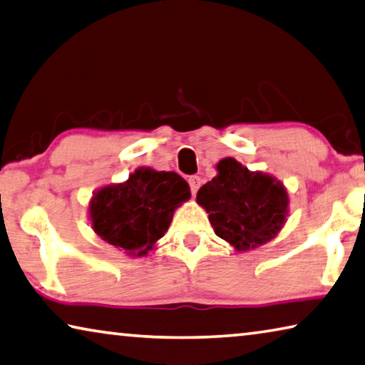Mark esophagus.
<instances>
[{
	"instance_id": "obj_1",
	"label": "esophagus",
	"mask_w": 365,
	"mask_h": 365,
	"mask_svg": "<svg viewBox=\"0 0 365 365\" xmlns=\"http://www.w3.org/2000/svg\"><path fill=\"white\" fill-rule=\"evenodd\" d=\"M188 183H190V188H192V193L196 195V192H198V188L201 185V178L198 175H193L188 178Z\"/></svg>"
}]
</instances>
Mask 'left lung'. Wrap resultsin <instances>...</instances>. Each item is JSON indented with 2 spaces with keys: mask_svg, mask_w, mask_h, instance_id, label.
I'll list each match as a JSON object with an SVG mask.
<instances>
[{
  "mask_svg": "<svg viewBox=\"0 0 365 365\" xmlns=\"http://www.w3.org/2000/svg\"><path fill=\"white\" fill-rule=\"evenodd\" d=\"M217 175L198 190L214 232L237 252L268 244L289 214L286 187L269 173L252 172L232 158L219 160Z\"/></svg>",
  "mask_w": 365,
  "mask_h": 365,
  "instance_id": "left-lung-1",
  "label": "left lung"
}]
</instances>
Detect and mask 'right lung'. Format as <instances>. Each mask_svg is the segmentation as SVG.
Instances as JSON below:
<instances>
[{
    "label": "right lung",
    "mask_w": 365,
    "mask_h": 365,
    "mask_svg": "<svg viewBox=\"0 0 365 365\" xmlns=\"http://www.w3.org/2000/svg\"><path fill=\"white\" fill-rule=\"evenodd\" d=\"M190 187L177 172L140 167L123 183L92 195L94 232L128 257H146L169 229L173 211L190 200Z\"/></svg>",
    "instance_id": "right-lung-1"
}]
</instances>
